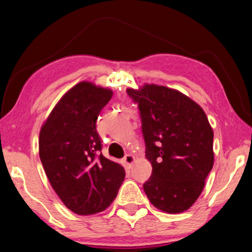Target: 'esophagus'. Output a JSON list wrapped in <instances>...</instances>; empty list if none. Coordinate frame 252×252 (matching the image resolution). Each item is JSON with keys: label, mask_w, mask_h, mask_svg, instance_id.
<instances>
[{"label": "esophagus", "mask_w": 252, "mask_h": 252, "mask_svg": "<svg viewBox=\"0 0 252 252\" xmlns=\"http://www.w3.org/2000/svg\"><path fill=\"white\" fill-rule=\"evenodd\" d=\"M123 162H125L126 167H131L132 163L134 162V157L132 155H126L125 158H123Z\"/></svg>", "instance_id": "obj_1"}]
</instances>
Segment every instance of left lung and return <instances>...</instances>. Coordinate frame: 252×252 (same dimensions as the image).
Wrapping results in <instances>:
<instances>
[{
  "instance_id": "left-lung-1",
  "label": "left lung",
  "mask_w": 252,
  "mask_h": 252,
  "mask_svg": "<svg viewBox=\"0 0 252 252\" xmlns=\"http://www.w3.org/2000/svg\"><path fill=\"white\" fill-rule=\"evenodd\" d=\"M126 92L138 103L146 157L152 164L144 192L161 211L188 210L201 194L215 161L206 113L189 96L163 85L144 84Z\"/></svg>"
}]
</instances>
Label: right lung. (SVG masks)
Returning a JSON list of instances; mask_svg holds the SVG:
<instances>
[{
	"mask_svg": "<svg viewBox=\"0 0 252 252\" xmlns=\"http://www.w3.org/2000/svg\"><path fill=\"white\" fill-rule=\"evenodd\" d=\"M113 92L88 81L71 88L40 131L39 155L53 190L76 215L108 208L126 177L125 168L102 155L96 119Z\"/></svg>",
	"mask_w": 252,
	"mask_h": 252,
	"instance_id": "right-lung-1",
	"label": "right lung"
}]
</instances>
